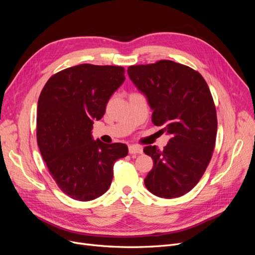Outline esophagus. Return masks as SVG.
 <instances>
[{"instance_id": "1", "label": "esophagus", "mask_w": 255, "mask_h": 255, "mask_svg": "<svg viewBox=\"0 0 255 255\" xmlns=\"http://www.w3.org/2000/svg\"><path fill=\"white\" fill-rule=\"evenodd\" d=\"M142 148L140 145H136V144H132L128 146V152L129 154H141L142 153Z\"/></svg>"}]
</instances>
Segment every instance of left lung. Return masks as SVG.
I'll list each match as a JSON object with an SVG mask.
<instances>
[{
    "label": "left lung",
    "instance_id": "1",
    "mask_svg": "<svg viewBox=\"0 0 255 255\" xmlns=\"http://www.w3.org/2000/svg\"><path fill=\"white\" fill-rule=\"evenodd\" d=\"M129 79L148 99L154 126L170 135L163 151L148 145L153 159L144 185L153 195L171 199L187 194L210 164L217 135V114L203 76L172 60L129 66Z\"/></svg>",
    "mask_w": 255,
    "mask_h": 255
}]
</instances>
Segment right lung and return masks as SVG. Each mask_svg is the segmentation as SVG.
I'll use <instances>...</instances> for the list:
<instances>
[{
    "label": "right lung",
    "mask_w": 255,
    "mask_h": 255,
    "mask_svg": "<svg viewBox=\"0 0 255 255\" xmlns=\"http://www.w3.org/2000/svg\"><path fill=\"white\" fill-rule=\"evenodd\" d=\"M125 68L83 64L52 75L37 107V142L60 190L90 201L110 188L115 161L127 144L94 140L92 125L105 114L110 98L125 82Z\"/></svg>",
    "instance_id": "right-lung-1"
}]
</instances>
